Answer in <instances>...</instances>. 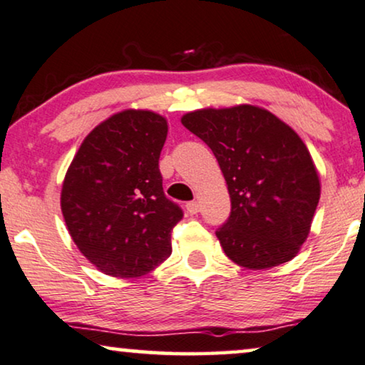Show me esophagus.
<instances>
[{
  "label": "esophagus",
  "mask_w": 365,
  "mask_h": 365,
  "mask_svg": "<svg viewBox=\"0 0 365 365\" xmlns=\"http://www.w3.org/2000/svg\"><path fill=\"white\" fill-rule=\"evenodd\" d=\"M185 207H187V212H188L190 215H197L198 210H200L197 202H188L187 205H185Z\"/></svg>",
  "instance_id": "esophagus-1"
}]
</instances>
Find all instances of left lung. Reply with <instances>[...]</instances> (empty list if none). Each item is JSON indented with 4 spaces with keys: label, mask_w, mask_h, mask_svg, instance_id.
<instances>
[{
    "label": "left lung",
    "mask_w": 365,
    "mask_h": 365,
    "mask_svg": "<svg viewBox=\"0 0 365 365\" xmlns=\"http://www.w3.org/2000/svg\"><path fill=\"white\" fill-rule=\"evenodd\" d=\"M182 124L212 148L232 212L217 230L236 264L268 269L294 258L311 230L321 183L299 135L256 106L202 109Z\"/></svg>",
    "instance_id": "obj_1"
}]
</instances>
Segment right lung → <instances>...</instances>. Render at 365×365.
<instances>
[{
  "label": "right lung",
  "instance_id": "add662e5",
  "mask_svg": "<svg viewBox=\"0 0 365 365\" xmlns=\"http://www.w3.org/2000/svg\"><path fill=\"white\" fill-rule=\"evenodd\" d=\"M167 132L155 112L122 110L97 125L71 162L61 210L71 238L102 273L138 278L172 253L183 212L162 187Z\"/></svg>",
  "mask_w": 365,
  "mask_h": 365
}]
</instances>
